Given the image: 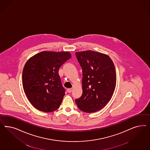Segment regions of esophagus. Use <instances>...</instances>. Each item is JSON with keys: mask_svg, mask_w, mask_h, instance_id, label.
Masks as SVG:
<instances>
[{"mask_svg": "<svg viewBox=\"0 0 150 150\" xmlns=\"http://www.w3.org/2000/svg\"><path fill=\"white\" fill-rule=\"evenodd\" d=\"M72 91H73V88H68L67 89V91H68V92H69V93L71 92Z\"/></svg>", "mask_w": 150, "mask_h": 150, "instance_id": "obj_1", "label": "esophagus"}]
</instances>
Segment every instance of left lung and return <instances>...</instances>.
Instances as JSON below:
<instances>
[{"instance_id": "1", "label": "left lung", "mask_w": 150, "mask_h": 150, "mask_svg": "<svg viewBox=\"0 0 150 150\" xmlns=\"http://www.w3.org/2000/svg\"><path fill=\"white\" fill-rule=\"evenodd\" d=\"M82 70V94L75 100L77 107L86 113L102 109L111 99L116 86V72L108 55L92 50L75 53Z\"/></svg>"}]
</instances>
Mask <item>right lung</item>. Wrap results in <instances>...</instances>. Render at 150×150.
Here are the masks:
<instances>
[{"label": "right lung", "mask_w": 150, "mask_h": 150, "mask_svg": "<svg viewBox=\"0 0 150 150\" xmlns=\"http://www.w3.org/2000/svg\"><path fill=\"white\" fill-rule=\"evenodd\" d=\"M71 57L69 52L43 51L27 60L23 69V87L35 108L44 112L59 108L65 90L58 71Z\"/></svg>", "instance_id": "right-lung-1"}]
</instances>
